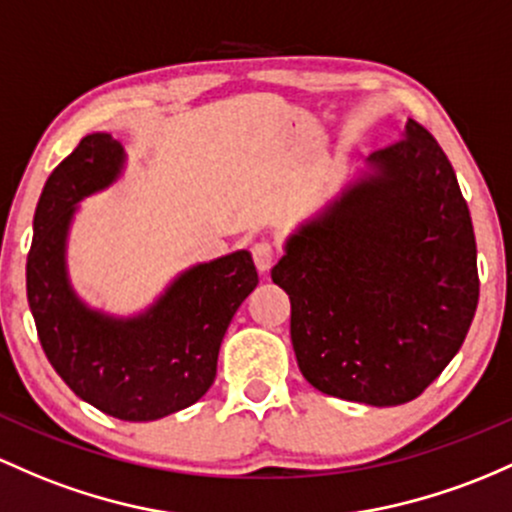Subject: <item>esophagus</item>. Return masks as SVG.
Returning <instances> with one entry per match:
<instances>
[{"label": "esophagus", "instance_id": "34e87169", "mask_svg": "<svg viewBox=\"0 0 512 512\" xmlns=\"http://www.w3.org/2000/svg\"><path fill=\"white\" fill-rule=\"evenodd\" d=\"M252 260H255V267L260 269V272H269L274 260H277V250H274V245L267 243V240H260V243L252 245Z\"/></svg>", "mask_w": 512, "mask_h": 512}]
</instances>
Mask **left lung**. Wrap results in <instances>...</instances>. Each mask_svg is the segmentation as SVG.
Listing matches in <instances>:
<instances>
[{"label":"left lung","mask_w":512,"mask_h":512,"mask_svg":"<svg viewBox=\"0 0 512 512\" xmlns=\"http://www.w3.org/2000/svg\"><path fill=\"white\" fill-rule=\"evenodd\" d=\"M372 172L286 243L301 374L328 396L401 406L452 362L479 303L476 238L457 174L428 128L369 155Z\"/></svg>","instance_id":"left-lung-1"}]
</instances>
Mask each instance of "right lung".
I'll use <instances>...</instances> for the list:
<instances>
[{
    "instance_id": "1",
    "label": "right lung",
    "mask_w": 512,
    "mask_h": 512,
    "mask_svg": "<svg viewBox=\"0 0 512 512\" xmlns=\"http://www.w3.org/2000/svg\"><path fill=\"white\" fill-rule=\"evenodd\" d=\"M121 167L119 140L92 133L50 172L33 216L26 294L60 379L101 413L140 423L182 411L209 391L223 335L257 286V269L240 250L184 272L143 316L89 311L67 284L65 235L77 201L109 187Z\"/></svg>"
}]
</instances>
